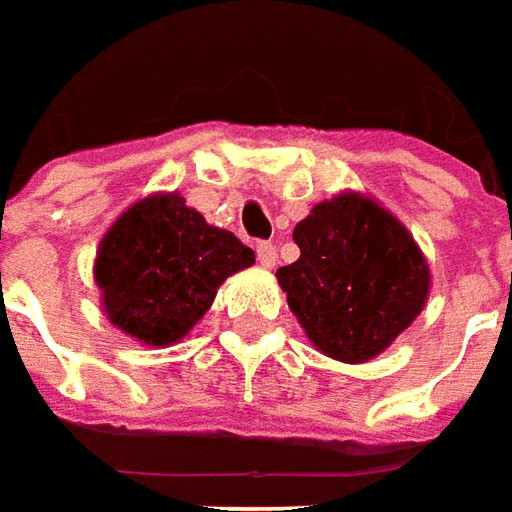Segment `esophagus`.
Instances as JSON below:
<instances>
[{"mask_svg":"<svg viewBox=\"0 0 512 512\" xmlns=\"http://www.w3.org/2000/svg\"><path fill=\"white\" fill-rule=\"evenodd\" d=\"M256 259L262 267H273L279 262V253H276V245L273 242H256Z\"/></svg>","mask_w":512,"mask_h":512,"instance_id":"obj_1","label":"esophagus"}]
</instances>
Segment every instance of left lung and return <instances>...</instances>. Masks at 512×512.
<instances>
[{
	"mask_svg": "<svg viewBox=\"0 0 512 512\" xmlns=\"http://www.w3.org/2000/svg\"><path fill=\"white\" fill-rule=\"evenodd\" d=\"M298 262L279 267L304 332L329 358H375L420 315L428 264L411 233L372 200L321 202L293 231Z\"/></svg>",
	"mask_w": 512,
	"mask_h": 512,
	"instance_id": "obj_1",
	"label": "left lung"
}]
</instances>
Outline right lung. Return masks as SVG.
<instances>
[{"instance_id":"obj_1","label":"right lung","mask_w":512,"mask_h":512,"mask_svg":"<svg viewBox=\"0 0 512 512\" xmlns=\"http://www.w3.org/2000/svg\"><path fill=\"white\" fill-rule=\"evenodd\" d=\"M253 264V250L208 225L177 194L132 205L101 242L95 281L109 321L152 346L180 341L214 304L216 287Z\"/></svg>"}]
</instances>
